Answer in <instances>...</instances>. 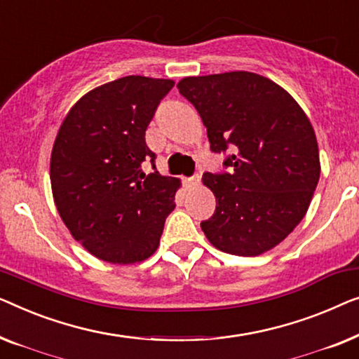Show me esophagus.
Instances as JSON below:
<instances>
[{"label":"esophagus","instance_id":"obj_1","mask_svg":"<svg viewBox=\"0 0 359 359\" xmlns=\"http://www.w3.org/2000/svg\"><path fill=\"white\" fill-rule=\"evenodd\" d=\"M200 174H194V175H190V177H185L184 179V184L187 185V187H194V185H198L200 184Z\"/></svg>","mask_w":359,"mask_h":359}]
</instances>
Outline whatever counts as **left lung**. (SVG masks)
<instances>
[{"label": "left lung", "instance_id": "obj_1", "mask_svg": "<svg viewBox=\"0 0 359 359\" xmlns=\"http://www.w3.org/2000/svg\"><path fill=\"white\" fill-rule=\"evenodd\" d=\"M179 93L206 127L223 168L205 172L216 196L201 229L216 249L255 257L278 245L304 218L319 182L314 128L285 89L249 72L184 78Z\"/></svg>", "mask_w": 359, "mask_h": 359}]
</instances>
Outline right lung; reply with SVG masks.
<instances>
[{
	"label": "right lung",
	"instance_id": "obj_1",
	"mask_svg": "<svg viewBox=\"0 0 359 359\" xmlns=\"http://www.w3.org/2000/svg\"><path fill=\"white\" fill-rule=\"evenodd\" d=\"M172 88L170 79H115L81 97L60 127L50 161L55 205L74 239L100 260L148 259L175 208L179 180L156 170L144 140Z\"/></svg>",
	"mask_w": 359,
	"mask_h": 359
}]
</instances>
